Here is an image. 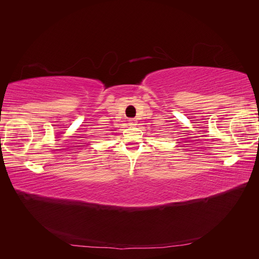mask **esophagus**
<instances>
[{
  "mask_svg": "<svg viewBox=\"0 0 259 259\" xmlns=\"http://www.w3.org/2000/svg\"><path fill=\"white\" fill-rule=\"evenodd\" d=\"M128 123H130V125H132V126H135V125H137V120L136 119H130Z\"/></svg>",
  "mask_w": 259,
  "mask_h": 259,
  "instance_id": "1",
  "label": "esophagus"
}]
</instances>
